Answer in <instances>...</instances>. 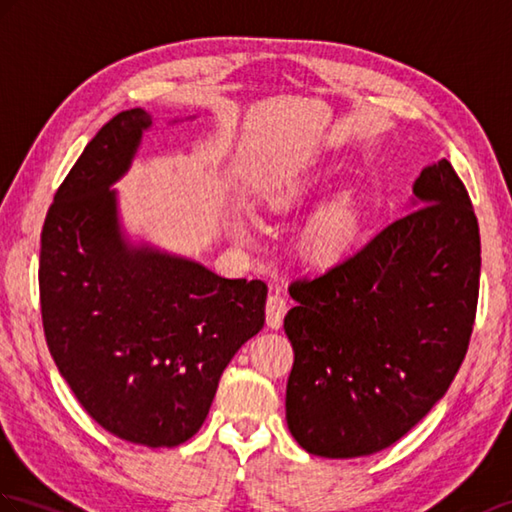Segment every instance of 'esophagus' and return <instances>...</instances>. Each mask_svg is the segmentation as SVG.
Segmentation results:
<instances>
[{"label":"esophagus","instance_id":"esophagus-1","mask_svg":"<svg viewBox=\"0 0 512 512\" xmlns=\"http://www.w3.org/2000/svg\"><path fill=\"white\" fill-rule=\"evenodd\" d=\"M288 312V301L279 292H272L266 301V323L270 329H279L283 323V316Z\"/></svg>","mask_w":512,"mask_h":512}]
</instances>
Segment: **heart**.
<instances>
[{
    "instance_id": "obj_1",
    "label": "heart",
    "mask_w": 512,
    "mask_h": 512,
    "mask_svg": "<svg viewBox=\"0 0 512 512\" xmlns=\"http://www.w3.org/2000/svg\"><path fill=\"white\" fill-rule=\"evenodd\" d=\"M303 189V178H292V181L272 189L268 194V207L275 211L292 207L294 200L303 194ZM237 231H240L242 237L248 235V227L244 222L237 227ZM355 235H358V218H355L353 209L349 205H336L325 209L310 222V227L303 233V248L307 257L327 264V261H336L349 251Z\"/></svg>"
}]
</instances>
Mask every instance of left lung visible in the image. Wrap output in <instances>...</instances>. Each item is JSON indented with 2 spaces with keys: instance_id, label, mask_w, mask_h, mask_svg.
Masks as SVG:
<instances>
[{
  "instance_id": "8db88e82",
  "label": "left lung",
  "mask_w": 512,
  "mask_h": 512,
  "mask_svg": "<svg viewBox=\"0 0 512 512\" xmlns=\"http://www.w3.org/2000/svg\"><path fill=\"white\" fill-rule=\"evenodd\" d=\"M412 209L323 275L296 279L285 419L305 451L371 456L408 434L465 360L480 290V229L447 159Z\"/></svg>"
}]
</instances>
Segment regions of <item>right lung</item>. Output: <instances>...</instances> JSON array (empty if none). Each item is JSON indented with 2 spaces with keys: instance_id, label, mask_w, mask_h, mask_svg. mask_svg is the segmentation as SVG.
<instances>
[{
  "instance_id": "add662e5",
  "label": "right lung",
  "mask_w": 512,
  "mask_h": 512,
  "mask_svg": "<svg viewBox=\"0 0 512 512\" xmlns=\"http://www.w3.org/2000/svg\"><path fill=\"white\" fill-rule=\"evenodd\" d=\"M150 126L144 109L117 113L69 170L43 224L39 290L47 349L91 419L128 443L176 447L264 327L268 288L126 240L111 185Z\"/></svg>"
}]
</instances>
